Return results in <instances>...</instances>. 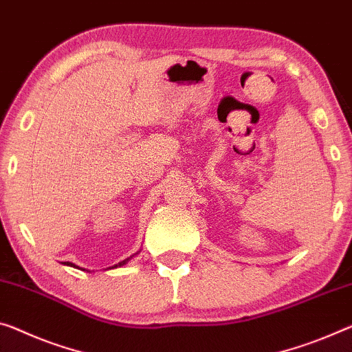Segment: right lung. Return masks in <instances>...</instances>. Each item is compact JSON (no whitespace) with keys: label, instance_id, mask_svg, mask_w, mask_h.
<instances>
[{"label":"right lung","instance_id":"add662e5","mask_svg":"<svg viewBox=\"0 0 352 352\" xmlns=\"http://www.w3.org/2000/svg\"><path fill=\"white\" fill-rule=\"evenodd\" d=\"M127 261H129V258H127V259H124V261H121V263H118L115 267H118V266H122V264H126ZM64 264H67V266H72V267H77V266H75V264H72V263H64Z\"/></svg>","mask_w":352,"mask_h":352}]
</instances>
